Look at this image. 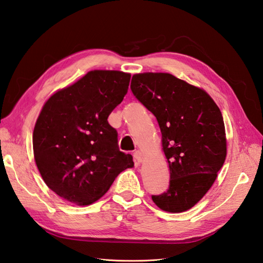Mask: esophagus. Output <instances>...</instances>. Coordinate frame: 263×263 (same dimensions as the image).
I'll return each mask as SVG.
<instances>
[{
  "label": "esophagus",
  "mask_w": 263,
  "mask_h": 263,
  "mask_svg": "<svg viewBox=\"0 0 263 263\" xmlns=\"http://www.w3.org/2000/svg\"><path fill=\"white\" fill-rule=\"evenodd\" d=\"M144 159H145V156H144V154L140 153L139 150L135 151V153H134V160H135V162H137V163H141L142 161H144Z\"/></svg>",
  "instance_id": "obj_1"
}]
</instances>
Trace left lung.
Listing matches in <instances>:
<instances>
[{
  "label": "left lung",
  "instance_id": "1",
  "mask_svg": "<svg viewBox=\"0 0 263 263\" xmlns=\"http://www.w3.org/2000/svg\"><path fill=\"white\" fill-rule=\"evenodd\" d=\"M130 89L160 127L170 185L153 195L159 209L185 212L202 200L225 162L227 140L220 109L210 94L170 73L134 74Z\"/></svg>",
  "mask_w": 263,
  "mask_h": 263
}]
</instances>
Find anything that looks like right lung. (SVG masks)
Segmentation results:
<instances>
[{
    "label": "right lung",
    "mask_w": 263,
    "mask_h": 263,
    "mask_svg": "<svg viewBox=\"0 0 263 263\" xmlns=\"http://www.w3.org/2000/svg\"><path fill=\"white\" fill-rule=\"evenodd\" d=\"M129 81L123 71L92 70L45 102L33 133L34 158L47 186L63 200L97 202L119 173L134 166L107 122Z\"/></svg>",
    "instance_id": "add662e5"
}]
</instances>
